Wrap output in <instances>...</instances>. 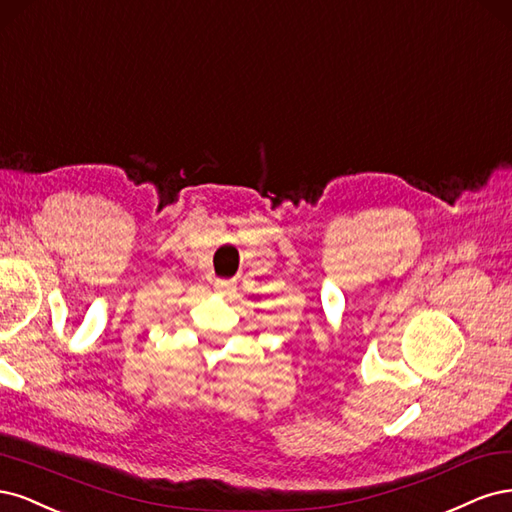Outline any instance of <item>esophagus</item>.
<instances>
[{"label":"esophagus","mask_w":512,"mask_h":512,"mask_svg":"<svg viewBox=\"0 0 512 512\" xmlns=\"http://www.w3.org/2000/svg\"><path fill=\"white\" fill-rule=\"evenodd\" d=\"M214 289L219 293H232L236 289V283L234 280H217V283H214Z\"/></svg>","instance_id":"1"}]
</instances>
